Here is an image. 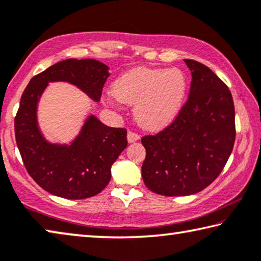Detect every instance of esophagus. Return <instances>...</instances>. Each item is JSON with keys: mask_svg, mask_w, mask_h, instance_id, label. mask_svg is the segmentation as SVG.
<instances>
[{"mask_svg": "<svg viewBox=\"0 0 261 261\" xmlns=\"http://www.w3.org/2000/svg\"><path fill=\"white\" fill-rule=\"evenodd\" d=\"M139 138H140L139 135L136 134V132H132V131L127 132V142H129V143L137 142V140H138Z\"/></svg>", "mask_w": 261, "mask_h": 261, "instance_id": "34e87169", "label": "esophagus"}]
</instances>
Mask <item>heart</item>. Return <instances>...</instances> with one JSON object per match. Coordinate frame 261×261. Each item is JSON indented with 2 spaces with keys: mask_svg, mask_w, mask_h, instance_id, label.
<instances>
[{
  "mask_svg": "<svg viewBox=\"0 0 261 261\" xmlns=\"http://www.w3.org/2000/svg\"><path fill=\"white\" fill-rule=\"evenodd\" d=\"M188 80L180 68L137 67L122 74L113 85L111 103L135 105L140 125L150 130L167 126L182 109Z\"/></svg>",
  "mask_w": 261,
  "mask_h": 261,
  "instance_id": "obj_1",
  "label": "heart"
}]
</instances>
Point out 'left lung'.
Returning <instances> with one entry per match:
<instances>
[{
  "label": "left lung",
  "mask_w": 261,
  "mask_h": 261,
  "mask_svg": "<svg viewBox=\"0 0 261 261\" xmlns=\"http://www.w3.org/2000/svg\"><path fill=\"white\" fill-rule=\"evenodd\" d=\"M192 72L187 102L166 129L144 136V184L165 196H187L214 182L232 152L234 106L229 88L212 69L185 59Z\"/></svg>",
  "instance_id": "8db88e82"
}]
</instances>
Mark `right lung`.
Wrapping results in <instances>:
<instances>
[{
  "mask_svg": "<svg viewBox=\"0 0 261 261\" xmlns=\"http://www.w3.org/2000/svg\"><path fill=\"white\" fill-rule=\"evenodd\" d=\"M109 67L94 59H66L29 82L15 117V137L30 176L49 194L81 200L101 193L111 179V166L127 145L126 130L110 127L88 116L69 144L48 143L37 121V107L49 82L63 81L98 102Z\"/></svg>",
  "mask_w": 261,
  "mask_h": 261,
  "instance_id": "1",
  "label": "right lung"
}]
</instances>
